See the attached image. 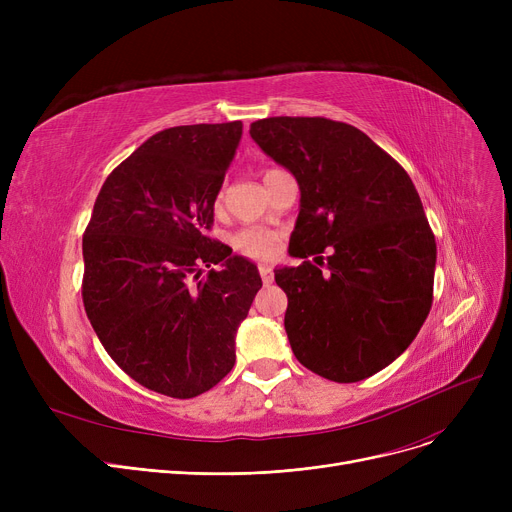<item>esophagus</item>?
Returning <instances> with one entry per match:
<instances>
[{
    "label": "esophagus",
    "mask_w": 512,
    "mask_h": 512,
    "mask_svg": "<svg viewBox=\"0 0 512 512\" xmlns=\"http://www.w3.org/2000/svg\"><path fill=\"white\" fill-rule=\"evenodd\" d=\"M259 276L265 286H270L274 282V270L270 265H259Z\"/></svg>",
    "instance_id": "obj_1"
}]
</instances>
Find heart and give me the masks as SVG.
<instances>
[{
    "label": "heart",
    "mask_w": 512,
    "mask_h": 512,
    "mask_svg": "<svg viewBox=\"0 0 512 512\" xmlns=\"http://www.w3.org/2000/svg\"><path fill=\"white\" fill-rule=\"evenodd\" d=\"M232 247L249 259H270L278 251V234L257 226L242 228L232 236Z\"/></svg>",
    "instance_id": "b5f03b06"
}]
</instances>
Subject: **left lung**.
<instances>
[{"label":"left lung","instance_id":"1","mask_svg":"<svg viewBox=\"0 0 512 512\" xmlns=\"http://www.w3.org/2000/svg\"><path fill=\"white\" fill-rule=\"evenodd\" d=\"M249 132L299 182L290 255H315L276 270L292 353L326 380H365L407 351L432 309L436 238L417 188L351 124L276 116Z\"/></svg>","mask_w":512,"mask_h":512}]
</instances>
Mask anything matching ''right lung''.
I'll return each instance as SVG.
<instances>
[{
  "mask_svg": "<svg viewBox=\"0 0 512 512\" xmlns=\"http://www.w3.org/2000/svg\"><path fill=\"white\" fill-rule=\"evenodd\" d=\"M240 134L238 120L153 134L105 178L83 236L97 338L134 382L172 398L226 378L261 288L257 265L207 236Z\"/></svg>",
  "mask_w": 512,
  "mask_h": 512,
  "instance_id": "obj_1",
  "label": "right lung"
}]
</instances>
